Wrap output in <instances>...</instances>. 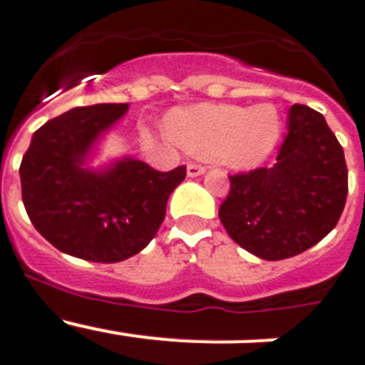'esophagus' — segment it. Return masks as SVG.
I'll use <instances>...</instances> for the list:
<instances>
[{
    "mask_svg": "<svg viewBox=\"0 0 365 365\" xmlns=\"http://www.w3.org/2000/svg\"><path fill=\"white\" fill-rule=\"evenodd\" d=\"M186 172H188V177H197L205 173V166L197 163H190L188 168H186Z\"/></svg>",
    "mask_w": 365,
    "mask_h": 365,
    "instance_id": "34e87169",
    "label": "esophagus"
}]
</instances>
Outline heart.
<instances>
[{"mask_svg": "<svg viewBox=\"0 0 365 365\" xmlns=\"http://www.w3.org/2000/svg\"><path fill=\"white\" fill-rule=\"evenodd\" d=\"M166 131L179 146L197 155L217 157L232 168H250L269 157L282 133L276 108L259 104L180 108L166 117Z\"/></svg>", "mask_w": 365, "mask_h": 365, "instance_id": "heart-1", "label": "heart"}]
</instances>
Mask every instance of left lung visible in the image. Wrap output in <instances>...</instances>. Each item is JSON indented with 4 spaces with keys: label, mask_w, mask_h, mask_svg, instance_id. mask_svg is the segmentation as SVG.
Segmentation results:
<instances>
[{
    "label": "left lung",
    "mask_w": 365,
    "mask_h": 365,
    "mask_svg": "<svg viewBox=\"0 0 365 365\" xmlns=\"http://www.w3.org/2000/svg\"><path fill=\"white\" fill-rule=\"evenodd\" d=\"M272 168L230 175L219 219L237 245L278 261L314 247L336 227L347 199L344 148L324 115L294 104Z\"/></svg>",
    "instance_id": "left-lung-1"
}]
</instances>
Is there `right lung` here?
I'll use <instances>...</instances> for the list:
<instances>
[{"mask_svg": "<svg viewBox=\"0 0 365 365\" xmlns=\"http://www.w3.org/2000/svg\"><path fill=\"white\" fill-rule=\"evenodd\" d=\"M128 111V104L74 108L34 131L19 177L29 219L60 252L96 263L135 256L155 237L170 193L186 166L159 172L124 159L102 173L83 170L95 138Z\"/></svg>", "mask_w": 365, "mask_h": 365, "instance_id": "right-lung-1", "label": "right lung"}]
</instances>
